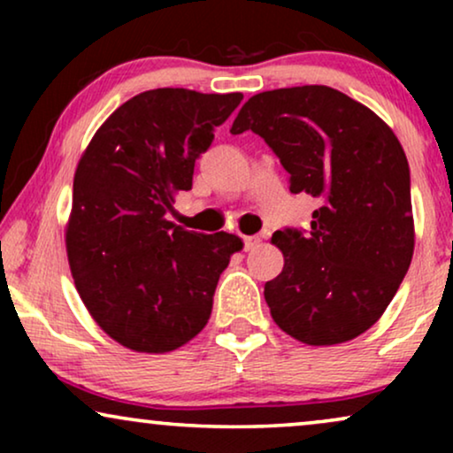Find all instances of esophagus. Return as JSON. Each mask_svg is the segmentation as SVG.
Segmentation results:
<instances>
[{
    "label": "esophagus",
    "instance_id": "esophagus-1",
    "mask_svg": "<svg viewBox=\"0 0 453 453\" xmlns=\"http://www.w3.org/2000/svg\"><path fill=\"white\" fill-rule=\"evenodd\" d=\"M259 243H262V239H259V237H245V250L247 251L256 250Z\"/></svg>",
    "mask_w": 453,
    "mask_h": 453
}]
</instances>
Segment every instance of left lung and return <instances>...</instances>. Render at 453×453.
Masks as SVG:
<instances>
[{"instance_id":"1","label":"left lung","mask_w":453,"mask_h":453,"mask_svg":"<svg viewBox=\"0 0 453 453\" xmlns=\"http://www.w3.org/2000/svg\"><path fill=\"white\" fill-rule=\"evenodd\" d=\"M262 135L293 194L318 197L311 231H276L284 268L264 296L282 332L309 346L367 332L392 303L414 253L411 171L392 127L330 86L259 92L231 132Z\"/></svg>"}]
</instances>
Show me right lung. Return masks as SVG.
Listing matches in <instances>:
<instances>
[{
  "instance_id": "1",
  "label": "right lung",
  "mask_w": 453,
  "mask_h": 453,
  "mask_svg": "<svg viewBox=\"0 0 453 453\" xmlns=\"http://www.w3.org/2000/svg\"><path fill=\"white\" fill-rule=\"evenodd\" d=\"M241 92L146 90L96 129L78 160L65 225L67 262L98 327L134 352L188 344L212 313L219 278L243 241L166 220L214 129Z\"/></svg>"
}]
</instances>
